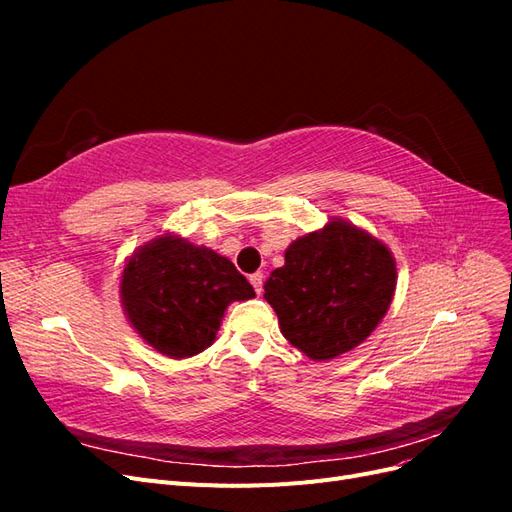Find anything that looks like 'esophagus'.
Wrapping results in <instances>:
<instances>
[{"instance_id":"obj_1","label":"esophagus","mask_w":512,"mask_h":512,"mask_svg":"<svg viewBox=\"0 0 512 512\" xmlns=\"http://www.w3.org/2000/svg\"><path fill=\"white\" fill-rule=\"evenodd\" d=\"M250 282H252L256 294H262V282H265V275H262L260 271H256V273L250 275Z\"/></svg>"}]
</instances>
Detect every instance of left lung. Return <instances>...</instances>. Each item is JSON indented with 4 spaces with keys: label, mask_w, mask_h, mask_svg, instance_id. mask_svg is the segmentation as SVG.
I'll return each mask as SVG.
<instances>
[{
    "label": "left lung",
    "mask_w": 512,
    "mask_h": 512,
    "mask_svg": "<svg viewBox=\"0 0 512 512\" xmlns=\"http://www.w3.org/2000/svg\"><path fill=\"white\" fill-rule=\"evenodd\" d=\"M284 258L265 282V299L282 335L314 361L363 344L393 301L389 247L344 220L292 241Z\"/></svg>",
    "instance_id": "1"
}]
</instances>
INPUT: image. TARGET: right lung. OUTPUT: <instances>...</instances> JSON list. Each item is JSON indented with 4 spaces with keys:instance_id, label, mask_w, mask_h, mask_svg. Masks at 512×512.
Returning a JSON list of instances; mask_svg holds the SVG:
<instances>
[{
    "instance_id": "right-lung-1",
    "label": "right lung",
    "mask_w": 512,
    "mask_h": 512,
    "mask_svg": "<svg viewBox=\"0 0 512 512\" xmlns=\"http://www.w3.org/2000/svg\"><path fill=\"white\" fill-rule=\"evenodd\" d=\"M119 292L136 333L170 359L203 352L220 331L226 307L256 297L228 258L175 235L138 247L121 273Z\"/></svg>"
}]
</instances>
